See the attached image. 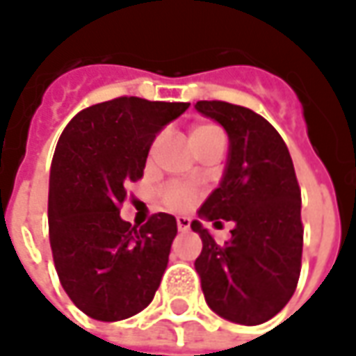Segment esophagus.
Segmentation results:
<instances>
[{"label": "esophagus", "mask_w": 356, "mask_h": 356, "mask_svg": "<svg viewBox=\"0 0 356 356\" xmlns=\"http://www.w3.org/2000/svg\"><path fill=\"white\" fill-rule=\"evenodd\" d=\"M177 228L179 232H187L191 228V220L187 216H177Z\"/></svg>", "instance_id": "esophagus-1"}]
</instances>
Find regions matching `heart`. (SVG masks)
<instances>
[{"mask_svg":"<svg viewBox=\"0 0 356 356\" xmlns=\"http://www.w3.org/2000/svg\"><path fill=\"white\" fill-rule=\"evenodd\" d=\"M218 136H222L220 128L212 127V124H198V127L191 130L188 140H191L193 147H198L202 146V144H207L212 138ZM163 200H165V204H168L169 209H188L195 202V193L188 187H185V185H171V187L165 188Z\"/></svg>","mask_w":356,"mask_h":356,"instance_id":"b5f03b06","label":"heart"}]
</instances>
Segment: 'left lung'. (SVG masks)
<instances>
[{
	"mask_svg": "<svg viewBox=\"0 0 356 356\" xmlns=\"http://www.w3.org/2000/svg\"><path fill=\"white\" fill-rule=\"evenodd\" d=\"M195 108L216 120L229 140L220 185L198 218L234 224L232 238L216 244L200 220L191 222L202 239L195 269L210 310L234 323L259 325L289 304L298 284L304 229L292 158L279 132L251 108L224 101H198Z\"/></svg>",
	"mask_w": 356,
	"mask_h": 356,
	"instance_id": "obj_1",
	"label": "left lung"
}]
</instances>
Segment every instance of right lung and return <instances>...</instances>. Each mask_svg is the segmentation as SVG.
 I'll return each instance as SVG.
<instances>
[{"mask_svg":"<svg viewBox=\"0 0 356 356\" xmlns=\"http://www.w3.org/2000/svg\"><path fill=\"white\" fill-rule=\"evenodd\" d=\"M188 103L118 97L83 108L58 140L48 187V229L58 279L89 318L120 321L154 300L177 220L154 214L138 229L120 218L127 185Z\"/></svg>","mask_w":356,"mask_h":356,"instance_id":"1","label":"right lung"}]
</instances>
